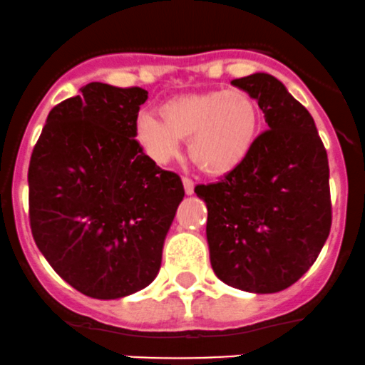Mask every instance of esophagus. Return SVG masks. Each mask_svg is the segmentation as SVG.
<instances>
[{"label":"esophagus","mask_w":365,"mask_h":365,"mask_svg":"<svg viewBox=\"0 0 365 365\" xmlns=\"http://www.w3.org/2000/svg\"><path fill=\"white\" fill-rule=\"evenodd\" d=\"M182 186H184V191H186V195H193L195 182L191 181L190 178H182Z\"/></svg>","instance_id":"esophagus-1"}]
</instances>
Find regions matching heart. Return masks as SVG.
I'll use <instances>...</instances> for the list:
<instances>
[{"label":"heart","instance_id":"1","mask_svg":"<svg viewBox=\"0 0 365 365\" xmlns=\"http://www.w3.org/2000/svg\"><path fill=\"white\" fill-rule=\"evenodd\" d=\"M160 119L138 114L135 138L158 165H167L187 138V155L209 175L235 170L253 149L260 131V108L242 89L190 93L165 101Z\"/></svg>","mask_w":365,"mask_h":365}]
</instances>
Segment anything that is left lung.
Returning <instances> with one entry per match:
<instances>
[{
    "mask_svg": "<svg viewBox=\"0 0 365 365\" xmlns=\"http://www.w3.org/2000/svg\"><path fill=\"white\" fill-rule=\"evenodd\" d=\"M264 110L269 130L235 170L195 187L207 205L214 274L228 287L276 294L317 262L332 225L329 160L313 118L269 73L232 81Z\"/></svg>",
    "mask_w": 365,
    "mask_h": 365,
    "instance_id": "8db88e82",
    "label": "left lung"
}]
</instances>
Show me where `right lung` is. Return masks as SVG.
<instances>
[{"label":"right lung","mask_w":365,"mask_h":365,"mask_svg":"<svg viewBox=\"0 0 365 365\" xmlns=\"http://www.w3.org/2000/svg\"><path fill=\"white\" fill-rule=\"evenodd\" d=\"M142 88L89 82L56 105L29 161V225L52 269L81 294L121 299L153 283L175 210L178 174L135 140Z\"/></svg>","instance_id":"obj_1"}]
</instances>
